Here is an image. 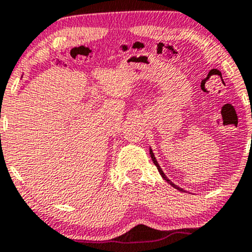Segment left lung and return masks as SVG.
<instances>
[{
	"mask_svg": "<svg viewBox=\"0 0 252 252\" xmlns=\"http://www.w3.org/2000/svg\"><path fill=\"white\" fill-rule=\"evenodd\" d=\"M149 154H150V158H152L153 162H154V164H155V166H156V168H158V173H160V175H161V176H162V178L164 179V180H166L167 182H168V184L170 185V186H173V187H174V189H178V190H180V192H184V189H180V187H179V186H176V185H174V184H173V182H172V181H170L168 178H167V176H166V174H164V173H163V170H162V169H161L160 164H158V161H156V158H155L154 153H153V149H152V148H149Z\"/></svg>",
	"mask_w": 252,
	"mask_h": 252,
	"instance_id": "obj_1",
	"label": "left lung"
}]
</instances>
